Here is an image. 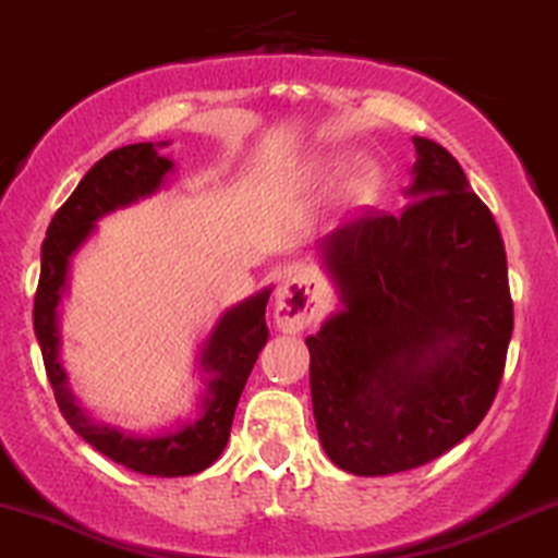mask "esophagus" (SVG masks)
Instances as JSON below:
<instances>
[{
	"mask_svg": "<svg viewBox=\"0 0 558 558\" xmlns=\"http://www.w3.org/2000/svg\"><path fill=\"white\" fill-rule=\"evenodd\" d=\"M317 317L315 280L307 272H293L280 283L275 296V323L286 333H299Z\"/></svg>",
	"mask_w": 558,
	"mask_h": 558,
	"instance_id": "esophagus-1",
	"label": "esophagus"
}]
</instances>
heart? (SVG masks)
<instances>
[{"mask_svg": "<svg viewBox=\"0 0 558 558\" xmlns=\"http://www.w3.org/2000/svg\"><path fill=\"white\" fill-rule=\"evenodd\" d=\"M373 185V174H371V169H354L352 171V177H349V182H347V190L352 195H360V193H365V190H368Z\"/></svg>", "mask_w": 558, "mask_h": 558, "instance_id": "1", "label": "heart"}]
</instances>
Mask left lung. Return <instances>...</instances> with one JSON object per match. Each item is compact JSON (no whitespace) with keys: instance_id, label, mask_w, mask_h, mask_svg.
Wrapping results in <instances>:
<instances>
[{"instance_id":"8db88e82","label":"left lung","mask_w":558,"mask_h":558,"mask_svg":"<svg viewBox=\"0 0 558 558\" xmlns=\"http://www.w3.org/2000/svg\"><path fill=\"white\" fill-rule=\"evenodd\" d=\"M413 201L323 243L344 310L310 347L323 450L384 476L434 461L493 405L513 330L506 246L493 211L439 143L413 137Z\"/></svg>"}]
</instances>
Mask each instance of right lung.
I'll list each match as a JSON object with an SVG mask.
<instances>
[{
	"label": "right lung",
	"mask_w": 558,
	"mask_h": 558,
	"mask_svg": "<svg viewBox=\"0 0 558 558\" xmlns=\"http://www.w3.org/2000/svg\"><path fill=\"white\" fill-rule=\"evenodd\" d=\"M169 169L171 161L158 156L153 143L124 145L102 156L84 174L47 228V238L41 243L39 286L34 296V330L63 418L84 442L110 461L150 476L198 474L222 456L241 391L262 347L267 344L265 307L269 291H262L225 312L206 341L201 365L211 373V381L201 402L198 418L158 437H132L119 428L97 426L84 415L65 387V371L58 363V304L65 291L73 251L87 241L102 214L161 187Z\"/></svg>",
	"instance_id": "1"
}]
</instances>
